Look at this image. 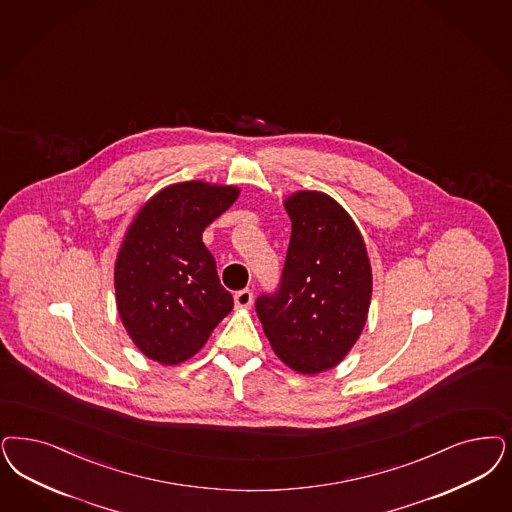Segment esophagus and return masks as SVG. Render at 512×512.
<instances>
[{"mask_svg":"<svg viewBox=\"0 0 512 512\" xmlns=\"http://www.w3.org/2000/svg\"><path fill=\"white\" fill-rule=\"evenodd\" d=\"M253 302V291L251 289H242L234 295V304L236 308H249Z\"/></svg>","mask_w":512,"mask_h":512,"instance_id":"34e87169","label":"esophagus"}]
</instances>
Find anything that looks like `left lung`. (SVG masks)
Masks as SVG:
<instances>
[{
    "mask_svg": "<svg viewBox=\"0 0 512 512\" xmlns=\"http://www.w3.org/2000/svg\"><path fill=\"white\" fill-rule=\"evenodd\" d=\"M283 206L291 240L282 280L255 310L283 363L318 374L336 367L365 327L371 263L352 217L329 194L299 191Z\"/></svg>",
    "mask_w": 512,
    "mask_h": 512,
    "instance_id": "8db88e82",
    "label": "left lung"
}]
</instances>
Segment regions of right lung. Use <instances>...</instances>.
Masks as SVG:
<instances>
[{"label": "right lung", "mask_w": 512, "mask_h": 512, "mask_svg": "<svg viewBox=\"0 0 512 512\" xmlns=\"http://www.w3.org/2000/svg\"><path fill=\"white\" fill-rule=\"evenodd\" d=\"M240 189L176 183L149 198L124 234L115 263L117 310L141 353L177 365L198 352L234 306L202 232Z\"/></svg>", "instance_id": "right-lung-1"}]
</instances>
